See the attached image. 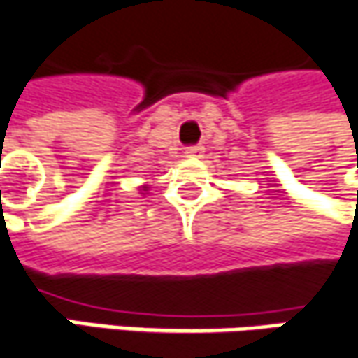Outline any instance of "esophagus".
<instances>
[{"label": "esophagus", "instance_id": "34e87169", "mask_svg": "<svg viewBox=\"0 0 358 358\" xmlns=\"http://www.w3.org/2000/svg\"><path fill=\"white\" fill-rule=\"evenodd\" d=\"M202 146H190V148L184 150V156L186 158H200L202 156Z\"/></svg>", "mask_w": 358, "mask_h": 358}]
</instances>
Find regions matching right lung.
I'll return each mask as SVG.
<instances>
[{
  "label": "right lung",
  "instance_id": "obj_1",
  "mask_svg": "<svg viewBox=\"0 0 358 358\" xmlns=\"http://www.w3.org/2000/svg\"><path fill=\"white\" fill-rule=\"evenodd\" d=\"M140 190H142V194H146V192H148V184H142Z\"/></svg>",
  "mask_w": 358,
  "mask_h": 358
}]
</instances>
